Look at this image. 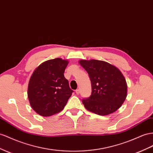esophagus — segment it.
Masks as SVG:
<instances>
[{"label": "esophagus", "instance_id": "1", "mask_svg": "<svg viewBox=\"0 0 153 153\" xmlns=\"http://www.w3.org/2000/svg\"><path fill=\"white\" fill-rule=\"evenodd\" d=\"M75 93H76V94H79V93H80V90H79V89H76V90L75 91Z\"/></svg>", "mask_w": 153, "mask_h": 153}]
</instances>
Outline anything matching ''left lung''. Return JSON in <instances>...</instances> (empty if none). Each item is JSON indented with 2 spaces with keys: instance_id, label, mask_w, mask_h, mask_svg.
Listing matches in <instances>:
<instances>
[{
  "instance_id": "1",
  "label": "left lung",
  "mask_w": 153,
  "mask_h": 153,
  "mask_svg": "<svg viewBox=\"0 0 153 153\" xmlns=\"http://www.w3.org/2000/svg\"><path fill=\"white\" fill-rule=\"evenodd\" d=\"M78 62L91 82V95L82 100L85 109L102 116L118 110L127 94V82L120 70L102 60H80Z\"/></svg>"
}]
</instances>
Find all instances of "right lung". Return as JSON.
<instances>
[{"label":"right lung","instance_id":"right-lung-1","mask_svg":"<svg viewBox=\"0 0 153 153\" xmlns=\"http://www.w3.org/2000/svg\"><path fill=\"white\" fill-rule=\"evenodd\" d=\"M69 63L60 58L48 60L37 67L31 75L27 88L31 107L42 117H50L62 111L73 90L64 77Z\"/></svg>","mask_w":153,"mask_h":153}]
</instances>
